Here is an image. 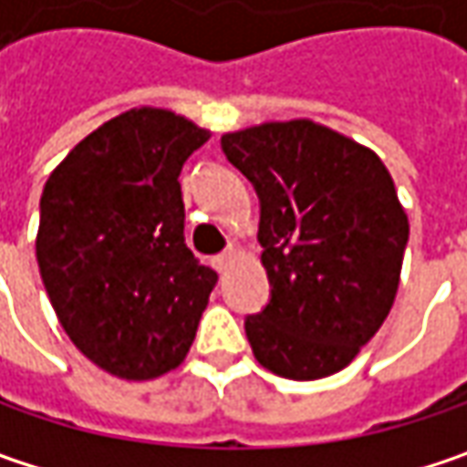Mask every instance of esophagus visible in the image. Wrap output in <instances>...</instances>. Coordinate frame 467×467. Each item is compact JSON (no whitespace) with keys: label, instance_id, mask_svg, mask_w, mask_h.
I'll list each match as a JSON object with an SVG mask.
<instances>
[{"label":"esophagus","instance_id":"34e87169","mask_svg":"<svg viewBox=\"0 0 467 467\" xmlns=\"http://www.w3.org/2000/svg\"><path fill=\"white\" fill-rule=\"evenodd\" d=\"M236 262V252L234 249H228V252H223V254H218L215 257V267L221 270V273H225V270H231V265Z\"/></svg>","mask_w":467,"mask_h":467}]
</instances>
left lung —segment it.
Masks as SVG:
<instances>
[{
    "label": "left lung",
    "mask_w": 467,
    "mask_h": 467,
    "mask_svg": "<svg viewBox=\"0 0 467 467\" xmlns=\"http://www.w3.org/2000/svg\"><path fill=\"white\" fill-rule=\"evenodd\" d=\"M260 197L270 304L246 317L254 358L309 382L346 368L382 327L400 283L408 215L379 155L312 119L221 137Z\"/></svg>",
    "instance_id": "8db88e82"
}]
</instances>
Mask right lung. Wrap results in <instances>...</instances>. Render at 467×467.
<instances>
[{
  "label": "right lung",
  "mask_w": 467,
  "mask_h": 467,
  "mask_svg": "<svg viewBox=\"0 0 467 467\" xmlns=\"http://www.w3.org/2000/svg\"><path fill=\"white\" fill-rule=\"evenodd\" d=\"M210 132L140 106L80 140L46 179L36 260L69 340L119 379L176 368L215 270L184 244L179 173Z\"/></svg>",
  "instance_id": "right-lung-1"
}]
</instances>
